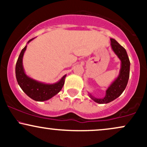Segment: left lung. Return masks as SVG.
I'll use <instances>...</instances> for the list:
<instances>
[{"label":"left lung","instance_id":"1","mask_svg":"<svg viewBox=\"0 0 147 147\" xmlns=\"http://www.w3.org/2000/svg\"><path fill=\"white\" fill-rule=\"evenodd\" d=\"M111 48L121 61V68L117 79L106 90V95L104 98L97 99L89 94L90 98L98 104H107L119 97L125 90L129 78L130 61L126 50L114 38H111Z\"/></svg>","mask_w":147,"mask_h":147}]
</instances>
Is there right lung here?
Instances as JSON below:
<instances>
[{
	"label": "right lung",
	"instance_id": "right-lung-1",
	"mask_svg": "<svg viewBox=\"0 0 147 147\" xmlns=\"http://www.w3.org/2000/svg\"><path fill=\"white\" fill-rule=\"evenodd\" d=\"M33 39L34 38L30 39L28 43ZM26 48L27 45L21 50L16 64L15 71L18 85L23 92L34 100L37 102L48 100L60 92L64 85L66 75H64L58 82L53 84L41 83L27 76L23 66V57L24 52L26 50Z\"/></svg>",
	"mask_w": 147,
	"mask_h": 147
}]
</instances>
